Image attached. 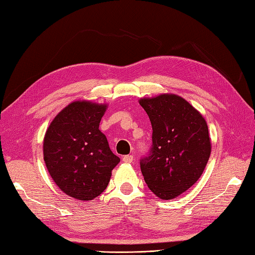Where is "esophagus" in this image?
<instances>
[{"label": "esophagus", "instance_id": "1", "mask_svg": "<svg viewBox=\"0 0 255 255\" xmlns=\"http://www.w3.org/2000/svg\"><path fill=\"white\" fill-rule=\"evenodd\" d=\"M133 160V156L132 155H124L123 156V161L125 163H131Z\"/></svg>", "mask_w": 255, "mask_h": 255}]
</instances>
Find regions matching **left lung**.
Returning <instances> with one entry per match:
<instances>
[{"label":"left lung","instance_id":"obj_1","mask_svg":"<svg viewBox=\"0 0 255 255\" xmlns=\"http://www.w3.org/2000/svg\"><path fill=\"white\" fill-rule=\"evenodd\" d=\"M152 125V148L140 161L148 187L156 197L173 199L192 187L209 160L211 141L205 118L176 94L142 97Z\"/></svg>","mask_w":255,"mask_h":255}]
</instances>
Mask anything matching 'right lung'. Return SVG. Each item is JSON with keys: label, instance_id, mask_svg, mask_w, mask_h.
Returning a JSON list of instances; mask_svg holds the SVG:
<instances>
[{"label": "right lung", "instance_id": "right-lung-1", "mask_svg": "<svg viewBox=\"0 0 255 255\" xmlns=\"http://www.w3.org/2000/svg\"><path fill=\"white\" fill-rule=\"evenodd\" d=\"M107 104L74 101L50 123L44 137V160L56 185L68 196L92 200L105 191L121 159L99 127Z\"/></svg>", "mask_w": 255, "mask_h": 255}]
</instances>
